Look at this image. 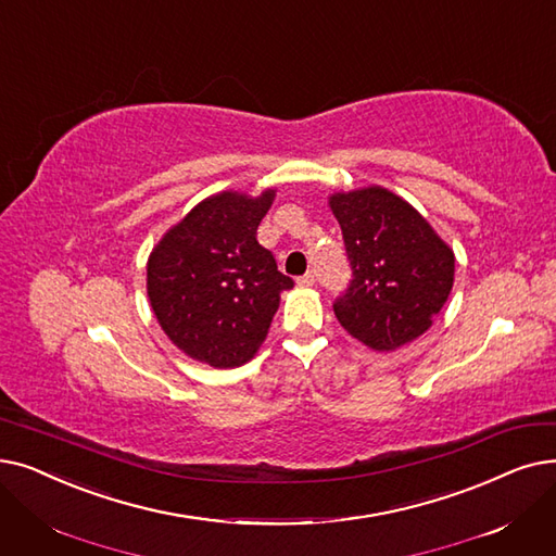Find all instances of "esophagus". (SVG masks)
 <instances>
[{
  "instance_id": "34e87169",
  "label": "esophagus",
  "mask_w": 556,
  "mask_h": 556,
  "mask_svg": "<svg viewBox=\"0 0 556 556\" xmlns=\"http://www.w3.org/2000/svg\"><path fill=\"white\" fill-rule=\"evenodd\" d=\"M298 283L300 286H313V283H316V273H304L302 277H298Z\"/></svg>"
}]
</instances>
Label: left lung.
Wrapping results in <instances>:
<instances>
[{
    "label": "left lung",
    "mask_w": 556,
    "mask_h": 556,
    "mask_svg": "<svg viewBox=\"0 0 556 556\" xmlns=\"http://www.w3.org/2000/svg\"><path fill=\"white\" fill-rule=\"evenodd\" d=\"M352 268L333 313L361 343L395 350L429 329L454 281V254L422 215L386 188L329 200Z\"/></svg>",
    "instance_id": "8db88e82"
}]
</instances>
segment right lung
Here are the masks:
<instances>
[{"mask_svg":"<svg viewBox=\"0 0 556 556\" xmlns=\"http://www.w3.org/2000/svg\"><path fill=\"white\" fill-rule=\"evenodd\" d=\"M273 198L275 190L256 200L220 192L154 248L148 295L163 331L190 358L213 368L248 364L268 336L279 293L293 288L256 240Z\"/></svg>","mask_w":556,"mask_h":556,"instance_id":"obj_1","label":"right lung"}]
</instances>
